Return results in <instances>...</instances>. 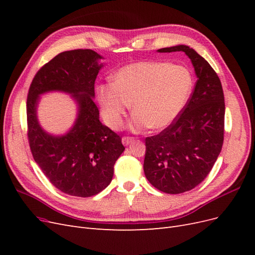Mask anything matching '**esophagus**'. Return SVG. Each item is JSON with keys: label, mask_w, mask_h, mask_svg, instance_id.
Masks as SVG:
<instances>
[{"label": "esophagus", "mask_w": 255, "mask_h": 255, "mask_svg": "<svg viewBox=\"0 0 255 255\" xmlns=\"http://www.w3.org/2000/svg\"><path fill=\"white\" fill-rule=\"evenodd\" d=\"M134 140H135L134 137H129V136L122 137V143L125 145H128L129 143H132Z\"/></svg>", "instance_id": "1"}]
</instances>
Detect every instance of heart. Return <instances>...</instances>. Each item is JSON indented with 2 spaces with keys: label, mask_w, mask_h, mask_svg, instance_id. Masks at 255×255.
I'll return each instance as SVG.
<instances>
[{
  "label": "heart",
  "mask_w": 255,
  "mask_h": 255,
  "mask_svg": "<svg viewBox=\"0 0 255 255\" xmlns=\"http://www.w3.org/2000/svg\"><path fill=\"white\" fill-rule=\"evenodd\" d=\"M192 87L185 67L161 61H138L122 67L113 85L98 88L103 117L112 128H119L130 103L135 112L130 128L163 129L177 118Z\"/></svg>",
  "instance_id": "1"
}]
</instances>
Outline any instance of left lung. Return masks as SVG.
<instances>
[{
  "label": "left lung",
  "instance_id": "obj_1",
  "mask_svg": "<svg viewBox=\"0 0 255 255\" xmlns=\"http://www.w3.org/2000/svg\"><path fill=\"white\" fill-rule=\"evenodd\" d=\"M182 51L194 65L197 82L177 118L157 135L145 138L143 171L158 190L182 194L201 183L217 160L225 133V96L217 73L187 45L159 49Z\"/></svg>",
  "mask_w": 255,
  "mask_h": 255
}]
</instances>
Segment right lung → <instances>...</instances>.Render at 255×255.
Listing matches in <instances>:
<instances>
[{"label": "right lung", "instance_id": "add662e5", "mask_svg": "<svg viewBox=\"0 0 255 255\" xmlns=\"http://www.w3.org/2000/svg\"><path fill=\"white\" fill-rule=\"evenodd\" d=\"M92 50L59 53L43 65L30 84L26 101L30 152L44 175L67 195L87 198L109 186L116 160L125 151L121 137L99 120L94 102L95 81L102 65ZM52 90L72 93L79 104L74 128L64 136H52L37 125V97Z\"/></svg>", "mask_w": 255, "mask_h": 255}]
</instances>
